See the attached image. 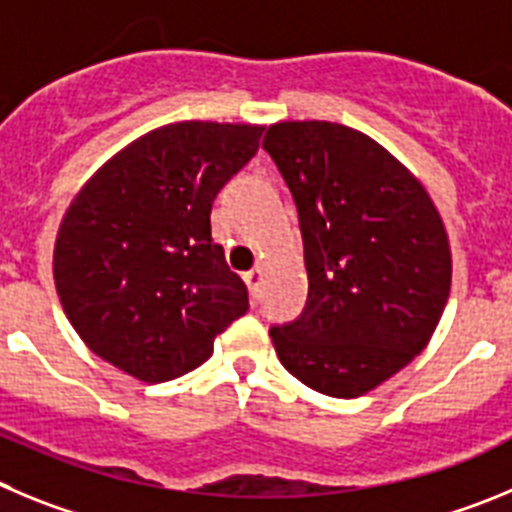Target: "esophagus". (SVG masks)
Here are the masks:
<instances>
[{"label": "esophagus", "instance_id": "34e87169", "mask_svg": "<svg viewBox=\"0 0 512 512\" xmlns=\"http://www.w3.org/2000/svg\"><path fill=\"white\" fill-rule=\"evenodd\" d=\"M245 283H247V288H250L252 301H257V298H260V283H262L260 267H252L250 273H245Z\"/></svg>", "mask_w": 512, "mask_h": 512}]
</instances>
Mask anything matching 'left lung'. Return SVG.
<instances>
[{
	"label": "left lung",
	"instance_id": "left-lung-1",
	"mask_svg": "<svg viewBox=\"0 0 512 512\" xmlns=\"http://www.w3.org/2000/svg\"><path fill=\"white\" fill-rule=\"evenodd\" d=\"M288 183L303 234L308 301L273 326L293 377L359 398L403 370L439 326L451 250L439 209L400 160L336 122H275L262 140Z\"/></svg>",
	"mask_w": 512,
	"mask_h": 512
}]
</instances>
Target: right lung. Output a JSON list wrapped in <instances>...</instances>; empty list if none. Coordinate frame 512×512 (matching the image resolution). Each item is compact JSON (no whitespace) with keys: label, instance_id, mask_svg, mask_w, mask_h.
<instances>
[{"label":"right lung","instance_id":"obj_1","mask_svg":"<svg viewBox=\"0 0 512 512\" xmlns=\"http://www.w3.org/2000/svg\"><path fill=\"white\" fill-rule=\"evenodd\" d=\"M260 124L188 119L122 147L73 196L53 278L76 334L142 382L204 365L247 288L211 239V204L257 153Z\"/></svg>","mask_w":512,"mask_h":512}]
</instances>
